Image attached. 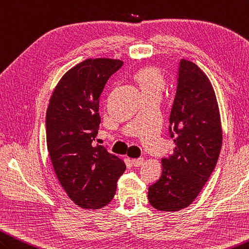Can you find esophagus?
<instances>
[{
    "mask_svg": "<svg viewBox=\"0 0 249 249\" xmlns=\"http://www.w3.org/2000/svg\"><path fill=\"white\" fill-rule=\"evenodd\" d=\"M132 164H133V166L135 167H140L143 164V158H139V159H132L131 160Z\"/></svg>",
    "mask_w": 249,
    "mask_h": 249,
    "instance_id": "esophagus-1",
    "label": "esophagus"
}]
</instances>
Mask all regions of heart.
Returning <instances> with one entry per match:
<instances>
[{"label": "heart", "mask_w": 249, "mask_h": 249, "mask_svg": "<svg viewBox=\"0 0 249 249\" xmlns=\"http://www.w3.org/2000/svg\"><path fill=\"white\" fill-rule=\"evenodd\" d=\"M143 97L161 96L166 87V78L162 69L156 65L143 66L133 75Z\"/></svg>", "instance_id": "1"}]
</instances>
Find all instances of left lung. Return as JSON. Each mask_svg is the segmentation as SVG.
Here are the masks:
<instances>
[{
    "instance_id": "left-lung-1",
    "label": "left lung",
    "mask_w": 249,
    "mask_h": 249,
    "mask_svg": "<svg viewBox=\"0 0 249 249\" xmlns=\"http://www.w3.org/2000/svg\"><path fill=\"white\" fill-rule=\"evenodd\" d=\"M174 152L162 159V175L148 199L160 211H179L196 199L216 166L223 142L220 114L207 74L182 59L170 117Z\"/></svg>"
}]
</instances>
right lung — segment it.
I'll return each mask as SVG.
<instances>
[{
	"label": "right lung",
	"instance_id": "1",
	"mask_svg": "<svg viewBox=\"0 0 249 249\" xmlns=\"http://www.w3.org/2000/svg\"><path fill=\"white\" fill-rule=\"evenodd\" d=\"M123 65L104 57L83 60L62 76L49 101L47 147L52 166L70 199L84 209L107 206L125 170L123 160L93 142L104 85Z\"/></svg>",
	"mask_w": 249,
	"mask_h": 249
}]
</instances>
